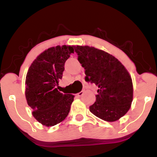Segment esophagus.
Masks as SVG:
<instances>
[{
  "label": "esophagus",
  "instance_id": "esophagus-1",
  "mask_svg": "<svg viewBox=\"0 0 157 157\" xmlns=\"http://www.w3.org/2000/svg\"><path fill=\"white\" fill-rule=\"evenodd\" d=\"M83 94H84V91H80V93H78L77 94V97H82V95H83Z\"/></svg>",
  "mask_w": 157,
  "mask_h": 157
}]
</instances>
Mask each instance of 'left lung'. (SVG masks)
<instances>
[{"mask_svg":"<svg viewBox=\"0 0 157 157\" xmlns=\"http://www.w3.org/2000/svg\"><path fill=\"white\" fill-rule=\"evenodd\" d=\"M78 60L85 69L86 80L98 87L96 101L89 107L93 114L107 122L120 120L133 101L132 79L114 56L89 46H75Z\"/></svg>","mask_w":157,"mask_h":157,"instance_id":"1","label":"left lung"}]
</instances>
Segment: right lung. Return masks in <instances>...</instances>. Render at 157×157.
<instances>
[{
  "label": "right lung",
  "mask_w": 157,
  "mask_h": 157,
  "mask_svg": "<svg viewBox=\"0 0 157 157\" xmlns=\"http://www.w3.org/2000/svg\"><path fill=\"white\" fill-rule=\"evenodd\" d=\"M74 46L50 47L36 57L26 77L25 95L32 115L43 125L51 127L63 121L69 113L75 95L57 90L64 64L74 53Z\"/></svg>",
  "instance_id": "obj_1"
}]
</instances>
